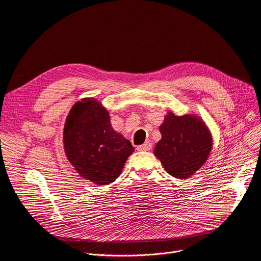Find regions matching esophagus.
Wrapping results in <instances>:
<instances>
[{
	"mask_svg": "<svg viewBox=\"0 0 261 261\" xmlns=\"http://www.w3.org/2000/svg\"><path fill=\"white\" fill-rule=\"evenodd\" d=\"M138 150H141V151H147V150H150L151 149V144L149 142H146L144 143L143 145H139L137 147Z\"/></svg>",
	"mask_w": 261,
	"mask_h": 261,
	"instance_id": "obj_1",
	"label": "esophagus"
}]
</instances>
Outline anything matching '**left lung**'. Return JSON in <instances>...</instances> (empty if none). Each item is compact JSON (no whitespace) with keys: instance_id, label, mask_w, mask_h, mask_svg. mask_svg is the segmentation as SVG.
I'll return each instance as SVG.
<instances>
[{"instance_id":"left-lung-1","label":"left lung","mask_w":261,"mask_h":261,"mask_svg":"<svg viewBox=\"0 0 261 261\" xmlns=\"http://www.w3.org/2000/svg\"><path fill=\"white\" fill-rule=\"evenodd\" d=\"M161 140L153 149L170 175L185 179L204 165L213 146L211 132L195 115L169 112L159 127Z\"/></svg>"}]
</instances>
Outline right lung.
<instances>
[{
    "instance_id": "add662e5",
    "label": "right lung",
    "mask_w": 261,
    "mask_h": 261,
    "mask_svg": "<svg viewBox=\"0 0 261 261\" xmlns=\"http://www.w3.org/2000/svg\"><path fill=\"white\" fill-rule=\"evenodd\" d=\"M63 145L77 173L96 185L117 178L134 150L130 141L113 129L106 109L90 98L76 102L67 115Z\"/></svg>"
}]
</instances>
